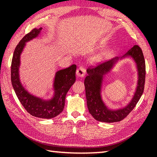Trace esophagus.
I'll list each match as a JSON object with an SVG mask.
<instances>
[{"instance_id":"esophagus-1","label":"esophagus","mask_w":157,"mask_h":157,"mask_svg":"<svg viewBox=\"0 0 157 157\" xmlns=\"http://www.w3.org/2000/svg\"><path fill=\"white\" fill-rule=\"evenodd\" d=\"M86 69H85L84 67H79L78 68V70L76 71V74L78 77H84V75H86Z\"/></svg>"}]
</instances>
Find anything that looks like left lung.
Instances as JSON below:
<instances>
[{
  "mask_svg": "<svg viewBox=\"0 0 157 157\" xmlns=\"http://www.w3.org/2000/svg\"><path fill=\"white\" fill-rule=\"evenodd\" d=\"M130 56L136 63L139 81L134 96L125 107L118 110H111L106 107L100 95V87L103 75L110 71L118 57H115L87 68L88 75L84 79L87 107L89 113L96 121L105 123H115L123 120L134 109L144 91L145 82V62L142 50L138 45L132 48L123 57Z\"/></svg>",
  "mask_w": 157,
  "mask_h": 157,
  "instance_id": "left-lung-1",
  "label": "left lung"
}]
</instances>
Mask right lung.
Instances as JSON below:
<instances>
[{"label":"right lung","instance_id":"1","mask_svg":"<svg viewBox=\"0 0 157 157\" xmlns=\"http://www.w3.org/2000/svg\"><path fill=\"white\" fill-rule=\"evenodd\" d=\"M41 29V28L33 29L23 37L15 48L11 65V81L17 96L25 109L34 117L49 119L59 115L64 108L66 95L75 82L77 66L75 64H73L70 67L56 73L54 82L55 95L52 100H44L34 97L25 91L21 85L18 77L20 55L25 42L38 36Z\"/></svg>","mask_w":157,"mask_h":157}]
</instances>
